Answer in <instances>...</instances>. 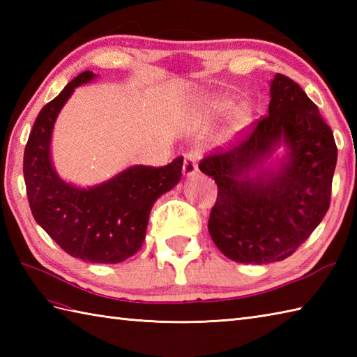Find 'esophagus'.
Returning <instances> with one entry per match:
<instances>
[{
    "label": "esophagus",
    "mask_w": 357,
    "mask_h": 357,
    "mask_svg": "<svg viewBox=\"0 0 357 357\" xmlns=\"http://www.w3.org/2000/svg\"><path fill=\"white\" fill-rule=\"evenodd\" d=\"M199 161H201L199 151H190V153L185 155L184 165H183V173L185 178H192L199 172V169H198Z\"/></svg>",
    "instance_id": "esophagus-1"
}]
</instances>
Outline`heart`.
<instances>
[{
    "label": "heart",
    "instance_id": "b5f03b06",
    "mask_svg": "<svg viewBox=\"0 0 357 357\" xmlns=\"http://www.w3.org/2000/svg\"><path fill=\"white\" fill-rule=\"evenodd\" d=\"M198 105L204 113H207L208 116L213 118H221L230 113L229 123L234 133L244 132L253 119L252 109L245 104H241L236 107V101L229 95H210L201 98Z\"/></svg>",
    "mask_w": 357,
    "mask_h": 357
}]
</instances>
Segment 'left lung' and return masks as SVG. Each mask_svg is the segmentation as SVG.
Segmentation results:
<instances>
[{"mask_svg":"<svg viewBox=\"0 0 357 357\" xmlns=\"http://www.w3.org/2000/svg\"><path fill=\"white\" fill-rule=\"evenodd\" d=\"M270 98L268 115L244 141L199 164L218 184L210 236L224 256L241 264L284 261L330 207L337 161L331 128L284 75L270 81ZM280 146L284 155L272 160Z\"/></svg>","mask_w":357,"mask_h":357,"instance_id":"obj_1","label":"left lung"}]
</instances>
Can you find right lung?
Segmentation results:
<instances>
[{
    "label": "right lung",
    "mask_w": 357,
    "mask_h": 357,
    "mask_svg": "<svg viewBox=\"0 0 357 357\" xmlns=\"http://www.w3.org/2000/svg\"><path fill=\"white\" fill-rule=\"evenodd\" d=\"M98 78L82 72L38 115L24 150V181L35 221L66 253L93 264H118L146 239L150 210L183 176L184 158L169 165H132L92 187L67 183L52 162L55 121L75 89Z\"/></svg>",
    "instance_id": "right-lung-1"
}]
</instances>
